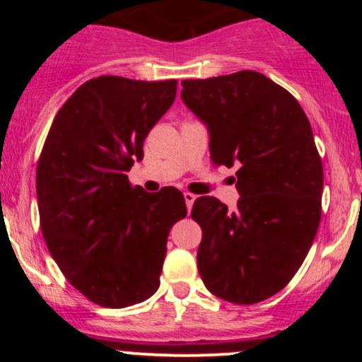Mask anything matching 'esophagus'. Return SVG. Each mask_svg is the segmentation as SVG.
Masks as SVG:
<instances>
[{"mask_svg":"<svg viewBox=\"0 0 362 362\" xmlns=\"http://www.w3.org/2000/svg\"><path fill=\"white\" fill-rule=\"evenodd\" d=\"M184 199H185V204H187V208L191 210L192 204L196 202V196L192 194V192H184Z\"/></svg>","mask_w":362,"mask_h":362,"instance_id":"1","label":"esophagus"}]
</instances>
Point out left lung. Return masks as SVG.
Returning <instances> with one entry per match:
<instances>
[{
    "label": "left lung",
    "instance_id": "8db88e82",
    "mask_svg": "<svg viewBox=\"0 0 362 362\" xmlns=\"http://www.w3.org/2000/svg\"><path fill=\"white\" fill-rule=\"evenodd\" d=\"M182 87L210 131L214 166L238 164L235 211L214 196L192 206L199 275L226 301H264L291 282L319 229L324 171L310 120L289 90L252 69Z\"/></svg>",
    "mask_w": 362,
    "mask_h": 362
}]
</instances>
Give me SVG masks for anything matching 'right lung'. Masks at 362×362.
<instances>
[{
    "mask_svg": "<svg viewBox=\"0 0 362 362\" xmlns=\"http://www.w3.org/2000/svg\"><path fill=\"white\" fill-rule=\"evenodd\" d=\"M175 96L177 80H87L56 113L40 154L36 196L50 255L105 308L136 305L159 289L170 229L187 215L178 189L151 194L126 175Z\"/></svg>",
    "mask_w": 362,
    "mask_h": 362,
    "instance_id": "1",
    "label": "right lung"
}]
</instances>
